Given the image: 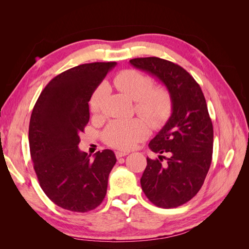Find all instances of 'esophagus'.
Masks as SVG:
<instances>
[{"instance_id":"1","label":"esophagus","mask_w":249,"mask_h":249,"mask_svg":"<svg viewBox=\"0 0 249 249\" xmlns=\"http://www.w3.org/2000/svg\"><path fill=\"white\" fill-rule=\"evenodd\" d=\"M126 155H129V153H127V152H115V156H116L117 159H119V158L125 157Z\"/></svg>"}]
</instances>
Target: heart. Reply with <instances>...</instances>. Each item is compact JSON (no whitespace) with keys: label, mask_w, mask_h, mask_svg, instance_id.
I'll return each mask as SVG.
<instances>
[{"label":"heart","mask_w":249,"mask_h":249,"mask_svg":"<svg viewBox=\"0 0 249 249\" xmlns=\"http://www.w3.org/2000/svg\"><path fill=\"white\" fill-rule=\"evenodd\" d=\"M111 85L135 101V110L154 127L167 122L171 114L172 101L168 90L163 86L153 87V81L137 71L125 70L113 77ZM106 94L104 85L97 87L89 100L92 114L100 112ZM148 134V124L142 118L112 120L104 132V138L110 146L129 149L144 139Z\"/></svg>","instance_id":"heart-1"}]
</instances>
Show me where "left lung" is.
Segmentation results:
<instances>
[{
  "label": "left lung",
  "instance_id": "8db88e82",
  "mask_svg": "<svg viewBox=\"0 0 249 249\" xmlns=\"http://www.w3.org/2000/svg\"><path fill=\"white\" fill-rule=\"evenodd\" d=\"M130 63L157 78L171 95V115L148 144L159 159L146 158L140 183L154 205L176 208L197 194L212 162L213 124L205 96L197 82L178 64L158 57L135 58Z\"/></svg>",
  "mask_w": 249,
  "mask_h": 249
}]
</instances>
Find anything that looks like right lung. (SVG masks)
Segmentation results:
<instances>
[{
	"instance_id": "1",
	"label": "right lung",
	"mask_w": 249,
	"mask_h": 249,
	"mask_svg": "<svg viewBox=\"0 0 249 249\" xmlns=\"http://www.w3.org/2000/svg\"><path fill=\"white\" fill-rule=\"evenodd\" d=\"M116 62L81 64L44 87L29 125L30 154L39 185L58 207L85 213L99 207L116 163L111 149L81 152L80 134L89 122V100Z\"/></svg>"
}]
</instances>
